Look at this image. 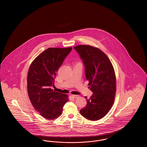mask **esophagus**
<instances>
[{"label": "esophagus", "mask_w": 147, "mask_h": 147, "mask_svg": "<svg viewBox=\"0 0 147 147\" xmlns=\"http://www.w3.org/2000/svg\"><path fill=\"white\" fill-rule=\"evenodd\" d=\"M71 96L72 98H78V97H79V95H71Z\"/></svg>", "instance_id": "esophagus-1"}]
</instances>
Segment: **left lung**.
Segmentation results:
<instances>
[{
  "label": "left lung",
  "instance_id": "1",
  "mask_svg": "<svg viewBox=\"0 0 147 147\" xmlns=\"http://www.w3.org/2000/svg\"><path fill=\"white\" fill-rule=\"evenodd\" d=\"M79 53L85 67V76L93 94L86 96L87 104L80 110V114L91 121L103 118L113 104L116 91L114 68L109 58L96 47L79 45L74 47Z\"/></svg>",
  "mask_w": 147,
  "mask_h": 147
}]
</instances>
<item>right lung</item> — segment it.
Listing matches in <instances>:
<instances>
[{"mask_svg":"<svg viewBox=\"0 0 147 147\" xmlns=\"http://www.w3.org/2000/svg\"><path fill=\"white\" fill-rule=\"evenodd\" d=\"M72 47L49 48L37 56L31 64L28 74V92L36 111L43 117L52 120L62 113L68 101L66 94L51 89L55 87L57 72Z\"/></svg>","mask_w":147,"mask_h":147,"instance_id":"obj_1","label":"right lung"}]
</instances>
